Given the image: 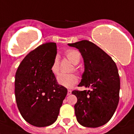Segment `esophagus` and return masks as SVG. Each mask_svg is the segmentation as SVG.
<instances>
[{"mask_svg": "<svg viewBox=\"0 0 134 134\" xmlns=\"http://www.w3.org/2000/svg\"><path fill=\"white\" fill-rule=\"evenodd\" d=\"M71 90H68V91H67V95H71Z\"/></svg>", "mask_w": 134, "mask_h": 134, "instance_id": "obj_1", "label": "esophagus"}]
</instances>
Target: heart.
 Returning a JSON list of instances; mask_svg holds the SVG:
<instances>
[{
  "instance_id": "obj_1",
  "label": "heart",
  "mask_w": 134,
  "mask_h": 134,
  "mask_svg": "<svg viewBox=\"0 0 134 134\" xmlns=\"http://www.w3.org/2000/svg\"><path fill=\"white\" fill-rule=\"evenodd\" d=\"M65 56L69 61L74 65V70L76 72L79 71V69L76 65L79 63L80 61L81 54L79 52L76 50H68L65 52ZM51 71L54 74L57 75L59 72V62L57 57L54 59L53 63L51 66ZM57 82L61 86L66 88H71L78 81L77 76L74 74H60L57 76Z\"/></svg>"
}]
</instances>
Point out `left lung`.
<instances>
[{"label": "left lung", "mask_w": 134, "mask_h": 134, "mask_svg": "<svg viewBox=\"0 0 134 134\" xmlns=\"http://www.w3.org/2000/svg\"><path fill=\"white\" fill-rule=\"evenodd\" d=\"M82 56L84 72L78 86L91 88L74 90L77 97L74 105L77 121L82 126L98 127L108 122L119 101L120 77L116 63L108 54L87 40L69 43Z\"/></svg>", "instance_id": "8db88e82"}]
</instances>
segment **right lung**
I'll use <instances>...</instances> for the list:
<instances>
[{
    "instance_id": "add662e5",
    "label": "right lung",
    "mask_w": 134,
    "mask_h": 134,
    "mask_svg": "<svg viewBox=\"0 0 134 134\" xmlns=\"http://www.w3.org/2000/svg\"><path fill=\"white\" fill-rule=\"evenodd\" d=\"M57 53L56 43H43L26 56L15 73V95L19 111L26 122L39 127L56 121L67 93L51 71Z\"/></svg>"
}]
</instances>
